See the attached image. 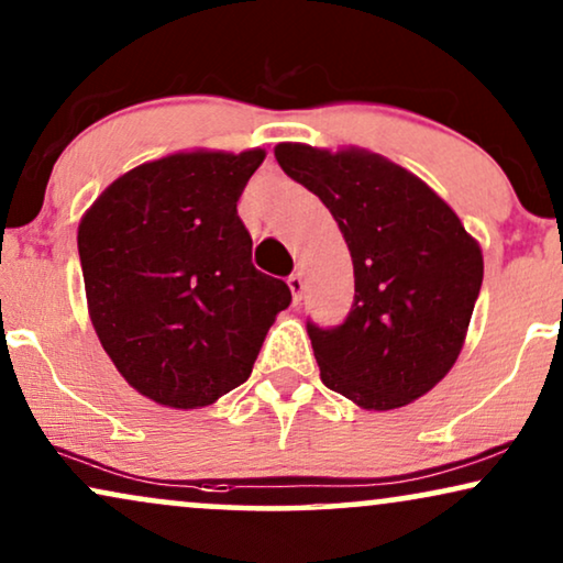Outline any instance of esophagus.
Instances as JSON below:
<instances>
[{
	"label": "esophagus",
	"instance_id": "34e87169",
	"mask_svg": "<svg viewBox=\"0 0 563 563\" xmlns=\"http://www.w3.org/2000/svg\"><path fill=\"white\" fill-rule=\"evenodd\" d=\"M288 288L290 294H294V301H301V294H303V275L301 273H294L288 277Z\"/></svg>",
	"mask_w": 563,
	"mask_h": 563
}]
</instances>
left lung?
<instances>
[{"instance_id":"8db88e82","label":"left lung","mask_w":563,"mask_h":563,"mask_svg":"<svg viewBox=\"0 0 563 563\" xmlns=\"http://www.w3.org/2000/svg\"><path fill=\"white\" fill-rule=\"evenodd\" d=\"M275 158L322 199L353 260L355 298L334 330L306 324L327 387L395 410L450 374L483 283L478 241L429 184L364 147L280 142Z\"/></svg>"}]
</instances>
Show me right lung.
Instances as JSON below:
<instances>
[{"label":"right lung","instance_id":"right-lung-1","mask_svg":"<svg viewBox=\"0 0 563 563\" xmlns=\"http://www.w3.org/2000/svg\"><path fill=\"white\" fill-rule=\"evenodd\" d=\"M265 161L184 151L126 170L77 229L88 314L130 387L163 408L212 405L252 374L290 288L252 265L236 202Z\"/></svg>","mask_w":563,"mask_h":563}]
</instances>
